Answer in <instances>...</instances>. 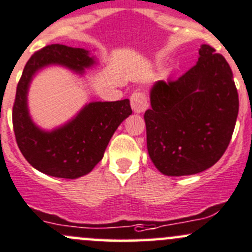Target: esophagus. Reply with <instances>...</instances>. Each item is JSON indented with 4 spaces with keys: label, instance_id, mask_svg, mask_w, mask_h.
Returning <instances> with one entry per match:
<instances>
[{
    "label": "esophagus",
    "instance_id": "obj_1",
    "mask_svg": "<svg viewBox=\"0 0 252 252\" xmlns=\"http://www.w3.org/2000/svg\"><path fill=\"white\" fill-rule=\"evenodd\" d=\"M130 105L131 108L135 113H142L148 108V100L146 96V93L144 91H137L133 92L130 95Z\"/></svg>",
    "mask_w": 252,
    "mask_h": 252
}]
</instances>
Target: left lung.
Here are the masks:
<instances>
[{"instance_id": "1", "label": "left lung", "mask_w": 252, "mask_h": 252, "mask_svg": "<svg viewBox=\"0 0 252 252\" xmlns=\"http://www.w3.org/2000/svg\"><path fill=\"white\" fill-rule=\"evenodd\" d=\"M145 112L147 150L161 174L185 176L206 170L228 147L239 111L228 63L202 44L199 59L176 81H159Z\"/></svg>"}]
</instances>
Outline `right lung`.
<instances>
[{
    "mask_svg": "<svg viewBox=\"0 0 252 252\" xmlns=\"http://www.w3.org/2000/svg\"><path fill=\"white\" fill-rule=\"evenodd\" d=\"M50 63H60L82 73L94 63L88 52L63 44H50L29 59L19 79L13 105V129L20 152L41 173L62 179H77L91 173L104 157L108 141L119 124L131 115L128 99L91 102L77 117L59 129L47 133L29 116L26 95L36 71Z\"/></svg>",
    "mask_w": 252,
    "mask_h": 252,
    "instance_id": "add662e5",
    "label": "right lung"
}]
</instances>
